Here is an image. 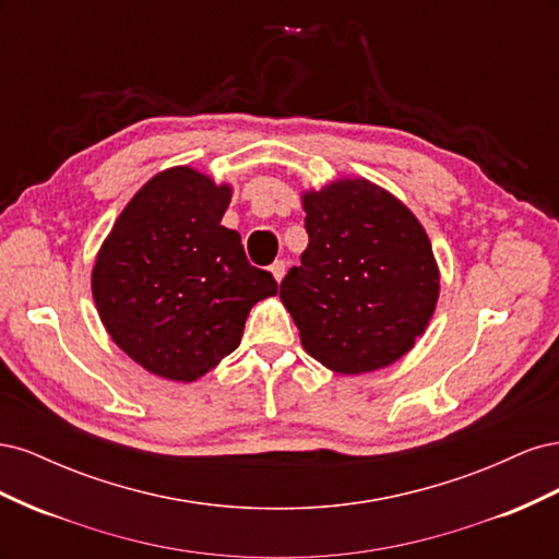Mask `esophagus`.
I'll use <instances>...</instances> for the list:
<instances>
[{"mask_svg":"<svg viewBox=\"0 0 559 559\" xmlns=\"http://www.w3.org/2000/svg\"><path fill=\"white\" fill-rule=\"evenodd\" d=\"M270 273H273V277L280 282L284 277V273H286V263L282 259H277L273 265H270Z\"/></svg>","mask_w":559,"mask_h":559,"instance_id":"esophagus-1","label":"esophagus"}]
</instances>
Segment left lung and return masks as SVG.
Returning <instances> with one entry per match:
<instances>
[{
    "label": "left lung",
    "instance_id": "left-lung-1",
    "mask_svg": "<svg viewBox=\"0 0 559 559\" xmlns=\"http://www.w3.org/2000/svg\"><path fill=\"white\" fill-rule=\"evenodd\" d=\"M308 249L280 298L312 359L343 376L399 361L436 310L438 265L415 214L368 179L302 195Z\"/></svg>",
    "mask_w": 559,
    "mask_h": 559
}]
</instances>
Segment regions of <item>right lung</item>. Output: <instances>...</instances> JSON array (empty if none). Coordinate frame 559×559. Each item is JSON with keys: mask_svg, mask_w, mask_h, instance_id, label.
<instances>
[{"mask_svg": "<svg viewBox=\"0 0 559 559\" xmlns=\"http://www.w3.org/2000/svg\"><path fill=\"white\" fill-rule=\"evenodd\" d=\"M230 186L193 167L148 179L118 214L93 267L99 319L132 361L193 382L242 341L253 302L277 294L222 226Z\"/></svg>", "mask_w": 559, "mask_h": 559, "instance_id": "1", "label": "right lung"}]
</instances>
